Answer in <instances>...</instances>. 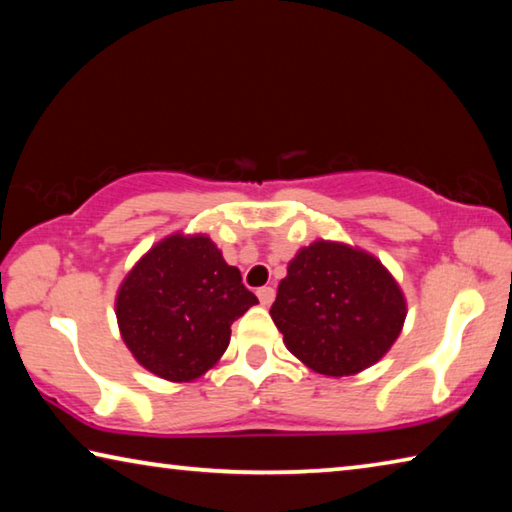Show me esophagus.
<instances>
[{
  "mask_svg": "<svg viewBox=\"0 0 512 512\" xmlns=\"http://www.w3.org/2000/svg\"><path fill=\"white\" fill-rule=\"evenodd\" d=\"M257 298H259V302H262L264 307H268L273 302V298H275V289L273 287H262L257 291Z\"/></svg>",
  "mask_w": 512,
  "mask_h": 512,
  "instance_id": "34e87169",
  "label": "esophagus"
}]
</instances>
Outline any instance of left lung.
<instances>
[{
  "label": "left lung",
  "instance_id": "8db88e82",
  "mask_svg": "<svg viewBox=\"0 0 512 512\" xmlns=\"http://www.w3.org/2000/svg\"><path fill=\"white\" fill-rule=\"evenodd\" d=\"M271 318L287 350L307 368L350 377L393 348L406 320V298L368 250L316 239L289 262Z\"/></svg>",
  "mask_w": 512,
  "mask_h": 512
}]
</instances>
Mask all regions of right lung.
<instances>
[{"label":"right lung","instance_id":"add662e5","mask_svg":"<svg viewBox=\"0 0 512 512\" xmlns=\"http://www.w3.org/2000/svg\"><path fill=\"white\" fill-rule=\"evenodd\" d=\"M257 305L214 241L171 232L121 280L115 314L121 341L155 377L183 384L216 366L230 325Z\"/></svg>","mask_w":512,"mask_h":512}]
</instances>
